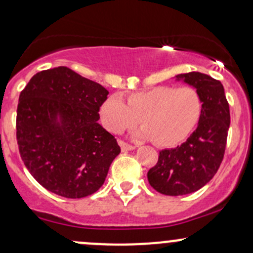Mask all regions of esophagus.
Segmentation results:
<instances>
[{
    "instance_id": "1",
    "label": "esophagus",
    "mask_w": 253,
    "mask_h": 253,
    "mask_svg": "<svg viewBox=\"0 0 253 253\" xmlns=\"http://www.w3.org/2000/svg\"><path fill=\"white\" fill-rule=\"evenodd\" d=\"M118 143H119V146H121L122 152H129V150H134L135 149L134 146H130V144H127L123 141H119Z\"/></svg>"
}]
</instances>
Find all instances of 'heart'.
Instances as JSON below:
<instances>
[{
    "label": "heart",
    "mask_w": 253,
    "mask_h": 253,
    "mask_svg": "<svg viewBox=\"0 0 253 253\" xmlns=\"http://www.w3.org/2000/svg\"><path fill=\"white\" fill-rule=\"evenodd\" d=\"M103 126L115 134L143 124L135 132L138 140H153L160 147L180 143L197 126L202 115V99L195 88L158 86L129 94L126 103L112 94L100 106Z\"/></svg>",
    "instance_id": "obj_1"
}]
</instances>
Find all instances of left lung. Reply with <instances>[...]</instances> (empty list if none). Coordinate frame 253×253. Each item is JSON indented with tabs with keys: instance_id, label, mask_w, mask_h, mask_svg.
Returning <instances> with one entry per match:
<instances>
[{
	"instance_id": "obj_1",
	"label": "left lung",
	"mask_w": 253,
	"mask_h": 253,
	"mask_svg": "<svg viewBox=\"0 0 253 253\" xmlns=\"http://www.w3.org/2000/svg\"><path fill=\"white\" fill-rule=\"evenodd\" d=\"M197 90L202 115L190 137L175 148L163 149L148 171L153 189L167 196L189 195L203 188L217 172L226 149L229 106L222 84L207 74L191 72L175 76Z\"/></svg>"
}]
</instances>
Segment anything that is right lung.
I'll return each instance as SVG.
<instances>
[{
    "instance_id": "add662e5",
    "label": "right lung",
    "mask_w": 253,
    "mask_h": 253,
    "mask_svg": "<svg viewBox=\"0 0 253 253\" xmlns=\"http://www.w3.org/2000/svg\"><path fill=\"white\" fill-rule=\"evenodd\" d=\"M101 84L67 67L37 73L19 98L16 140L25 166L53 194L82 198L101 188L121 153L99 121Z\"/></svg>"
}]
</instances>
